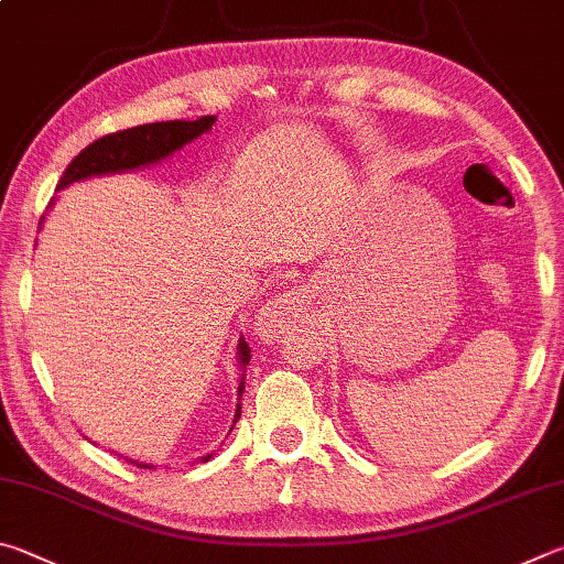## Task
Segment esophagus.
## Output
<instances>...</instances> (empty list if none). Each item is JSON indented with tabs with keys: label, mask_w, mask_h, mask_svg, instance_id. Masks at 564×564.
Instances as JSON below:
<instances>
[{
	"label": "esophagus",
	"mask_w": 564,
	"mask_h": 564,
	"mask_svg": "<svg viewBox=\"0 0 564 564\" xmlns=\"http://www.w3.org/2000/svg\"><path fill=\"white\" fill-rule=\"evenodd\" d=\"M297 312H300L297 292H284L260 312V317H257V332H260V337L272 339L274 334L288 327L292 319H297Z\"/></svg>",
	"instance_id": "esophagus-1"
}]
</instances>
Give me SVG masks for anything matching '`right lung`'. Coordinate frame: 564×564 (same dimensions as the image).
<instances>
[{"mask_svg": "<svg viewBox=\"0 0 564 564\" xmlns=\"http://www.w3.org/2000/svg\"><path fill=\"white\" fill-rule=\"evenodd\" d=\"M215 123V116H200L195 121H161V123H145L135 128H126V131L101 135L91 145H86L82 153H78L62 175L56 187H66L76 181H84V177L91 175H106V173H123V171H135L141 165H151L163 161L175 151H181L185 143L195 141L197 135L210 131ZM240 364L247 369L250 364V347H247L245 339H240ZM245 391V373L240 381V391L237 397H242ZM242 406L237 403L235 409V421L240 419ZM232 421V426H235ZM213 456H203L200 460L207 463ZM133 463V460H131ZM138 468H153L148 463H135Z\"/></svg>", "mask_w": 564, "mask_h": 564, "instance_id": "obj_1", "label": "right lung"}]
</instances>
